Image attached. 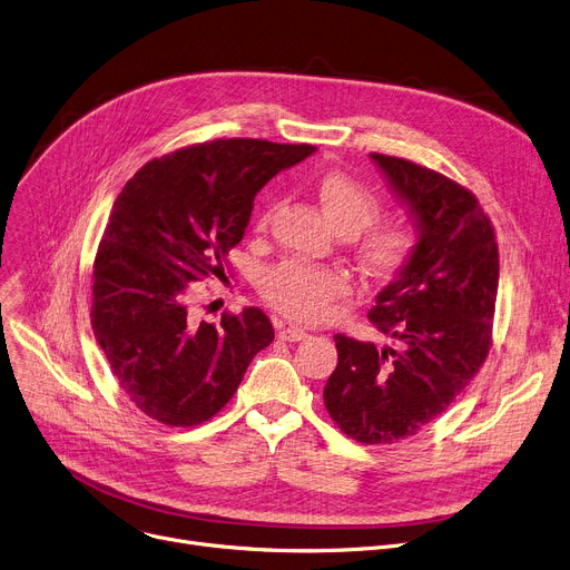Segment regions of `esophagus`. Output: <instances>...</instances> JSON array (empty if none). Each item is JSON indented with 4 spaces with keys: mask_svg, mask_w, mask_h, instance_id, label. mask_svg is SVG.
Listing matches in <instances>:
<instances>
[{
    "mask_svg": "<svg viewBox=\"0 0 570 570\" xmlns=\"http://www.w3.org/2000/svg\"><path fill=\"white\" fill-rule=\"evenodd\" d=\"M278 338L287 341V343H298V341L308 338V333L301 328V326H281L278 328Z\"/></svg>",
    "mask_w": 570,
    "mask_h": 570,
    "instance_id": "esophagus-1",
    "label": "esophagus"
}]
</instances>
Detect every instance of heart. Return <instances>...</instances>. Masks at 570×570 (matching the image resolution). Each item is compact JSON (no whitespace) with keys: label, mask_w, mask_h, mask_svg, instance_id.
Returning a JSON list of instances; mask_svg holds the SVG:
<instances>
[{"label":"heart","mask_w":570,"mask_h":570,"mask_svg":"<svg viewBox=\"0 0 570 570\" xmlns=\"http://www.w3.org/2000/svg\"><path fill=\"white\" fill-rule=\"evenodd\" d=\"M315 197L328 223L354 239L356 255L367 272L389 274L405 262L412 246L410 229L397 220H375L380 199L365 184L331 170L317 177ZM266 220L269 212L259 218V227ZM259 292L283 315L317 322L331 313L338 298L350 294V278L331 266L283 262L262 274Z\"/></svg>","instance_id":"heart-1"}]
</instances>
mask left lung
Returning <instances> with one entry per match:
<instances>
[{"mask_svg": "<svg viewBox=\"0 0 570 570\" xmlns=\"http://www.w3.org/2000/svg\"><path fill=\"white\" fill-rule=\"evenodd\" d=\"M416 227V244L367 313L393 345L333 336L338 365L324 405L361 444L414 438L451 407L483 365L499 250L479 199L412 160L371 154Z\"/></svg>", "mask_w": 570, "mask_h": 570, "instance_id": "obj_1", "label": "left lung"}]
</instances>
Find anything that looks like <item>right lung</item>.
Segmentation results:
<instances>
[{
    "label": "right lung",
    "mask_w": 570,
    "mask_h": 570,
    "mask_svg": "<svg viewBox=\"0 0 570 570\" xmlns=\"http://www.w3.org/2000/svg\"><path fill=\"white\" fill-rule=\"evenodd\" d=\"M313 145L214 140L147 163L117 195L94 262V336L121 391L158 423L190 428L239 389L274 326L259 308L190 320L193 283L223 272L253 199Z\"/></svg>",
    "instance_id": "right-lung-1"
}]
</instances>
